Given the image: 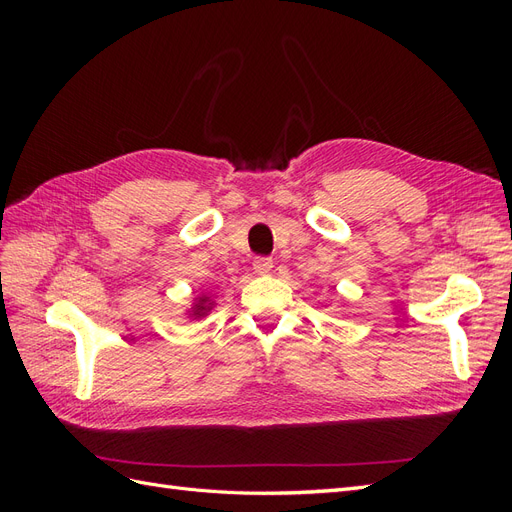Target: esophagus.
<instances>
[{
    "mask_svg": "<svg viewBox=\"0 0 512 512\" xmlns=\"http://www.w3.org/2000/svg\"><path fill=\"white\" fill-rule=\"evenodd\" d=\"M252 265H254V271L258 275H265V273H269L273 269V260L267 258V256H258V258H254Z\"/></svg>",
    "mask_w": 512,
    "mask_h": 512,
    "instance_id": "esophagus-1",
    "label": "esophagus"
}]
</instances>
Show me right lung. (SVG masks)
Masks as SVG:
<instances>
[{
  "label": "right lung",
  "mask_w": 512,
  "mask_h": 512,
  "mask_svg": "<svg viewBox=\"0 0 512 512\" xmlns=\"http://www.w3.org/2000/svg\"><path fill=\"white\" fill-rule=\"evenodd\" d=\"M211 307H213V301L209 297H198L196 303L190 309V312H192L190 318H205L211 312Z\"/></svg>",
  "instance_id": "add662e5"
}]
</instances>
